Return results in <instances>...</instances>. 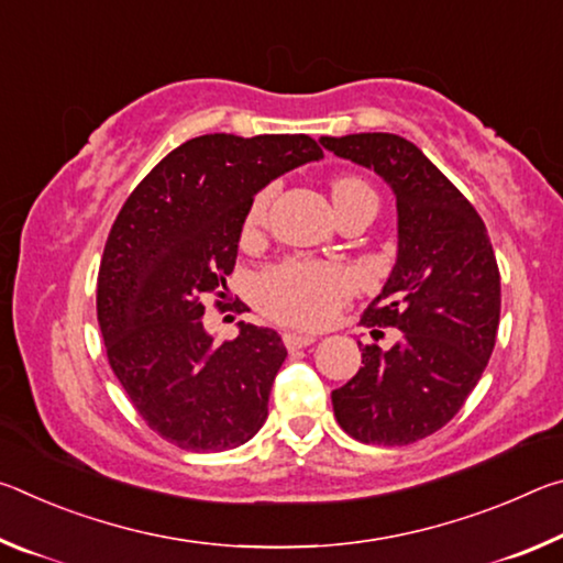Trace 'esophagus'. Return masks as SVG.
Here are the masks:
<instances>
[{
    "label": "esophagus",
    "mask_w": 563,
    "mask_h": 563,
    "mask_svg": "<svg viewBox=\"0 0 563 563\" xmlns=\"http://www.w3.org/2000/svg\"><path fill=\"white\" fill-rule=\"evenodd\" d=\"M316 340H318L316 335H305V332H285V335H283V342H285V347H288V350L308 347Z\"/></svg>",
    "instance_id": "obj_1"
}]
</instances>
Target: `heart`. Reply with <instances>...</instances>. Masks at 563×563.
<instances>
[{"mask_svg": "<svg viewBox=\"0 0 563 563\" xmlns=\"http://www.w3.org/2000/svg\"><path fill=\"white\" fill-rule=\"evenodd\" d=\"M375 201L373 188L357 176H342L332 180V201L335 208H345L355 201ZM271 206V190H261L253 198L245 216V233H253L265 221ZM355 290V278L338 263H322L310 258H290L265 271L255 283V302L258 308L280 322L300 328H318L335 316V310Z\"/></svg>", "mask_w": 563, "mask_h": 563, "instance_id": "b5f03b06", "label": "heart"}]
</instances>
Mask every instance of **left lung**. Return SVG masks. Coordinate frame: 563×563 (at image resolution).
<instances>
[{
  "mask_svg": "<svg viewBox=\"0 0 563 563\" xmlns=\"http://www.w3.org/2000/svg\"><path fill=\"white\" fill-rule=\"evenodd\" d=\"M320 144L373 168L397 198L395 268L360 322L402 335L389 350L357 342L362 367L332 389V409L360 442L412 444L460 412L492 357L501 285L489 233L412 141L350 133L322 136Z\"/></svg>",
  "mask_w": 563,
  "mask_h": 563,
  "instance_id": "1",
  "label": "left lung"
}]
</instances>
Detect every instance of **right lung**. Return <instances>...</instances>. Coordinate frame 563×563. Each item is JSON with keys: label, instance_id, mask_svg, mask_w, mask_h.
Segmentation results:
<instances>
[{"label": "right lung", "instance_id": "right-lung-1", "mask_svg": "<svg viewBox=\"0 0 563 563\" xmlns=\"http://www.w3.org/2000/svg\"><path fill=\"white\" fill-rule=\"evenodd\" d=\"M320 158L305 133H206L154 166L111 225L97 288L109 365L151 430L180 450H233L268 417L288 357L280 335L241 320L235 340L213 345L203 300L225 298L255 194Z\"/></svg>", "mask_w": 563, "mask_h": 563}]
</instances>
